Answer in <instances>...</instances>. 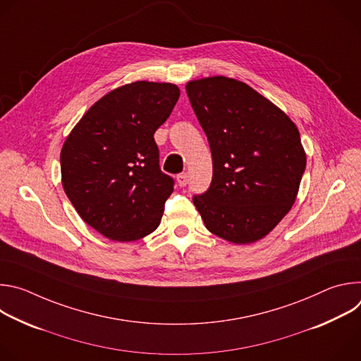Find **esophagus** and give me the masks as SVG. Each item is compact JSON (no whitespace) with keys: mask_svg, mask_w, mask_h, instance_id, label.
I'll return each mask as SVG.
<instances>
[{"mask_svg":"<svg viewBox=\"0 0 361 361\" xmlns=\"http://www.w3.org/2000/svg\"><path fill=\"white\" fill-rule=\"evenodd\" d=\"M187 181H188V177H187V174H185V173L178 174V176H177V183H178V185H180V187L187 185Z\"/></svg>","mask_w":361,"mask_h":361,"instance_id":"obj_1","label":"esophagus"}]
</instances>
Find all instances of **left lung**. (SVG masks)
<instances>
[{"label": "left lung", "mask_w": 361, "mask_h": 361, "mask_svg": "<svg viewBox=\"0 0 361 361\" xmlns=\"http://www.w3.org/2000/svg\"><path fill=\"white\" fill-rule=\"evenodd\" d=\"M191 107L207 135L213 180L192 202L205 227L234 244L264 238L290 212L305 170L297 126L243 81H188Z\"/></svg>", "instance_id": "left-lung-1"}]
</instances>
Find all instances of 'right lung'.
<instances>
[{
	"instance_id": "add662e5",
	"label": "right lung",
	"mask_w": 361,
	"mask_h": 361,
	"mask_svg": "<svg viewBox=\"0 0 361 361\" xmlns=\"http://www.w3.org/2000/svg\"><path fill=\"white\" fill-rule=\"evenodd\" d=\"M180 97L171 82L135 81L88 109L61 149V183L80 217L120 243L140 240L161 221L174 180L160 170L154 133Z\"/></svg>"
}]
</instances>
